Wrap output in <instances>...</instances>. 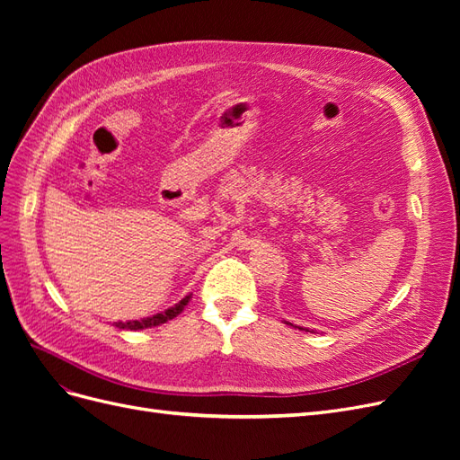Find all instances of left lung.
Listing matches in <instances>:
<instances>
[{
  "instance_id": "8db88e82",
  "label": "left lung",
  "mask_w": 460,
  "mask_h": 460,
  "mask_svg": "<svg viewBox=\"0 0 460 460\" xmlns=\"http://www.w3.org/2000/svg\"><path fill=\"white\" fill-rule=\"evenodd\" d=\"M286 324H289V326H294L291 323H286ZM294 328H299V330H305V328H301V326H294ZM305 332H309V330H305Z\"/></svg>"
}]
</instances>
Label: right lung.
Listing matches in <instances>:
<instances>
[{"label":"right lung","mask_w":460,"mask_h":460,"mask_svg":"<svg viewBox=\"0 0 460 460\" xmlns=\"http://www.w3.org/2000/svg\"><path fill=\"white\" fill-rule=\"evenodd\" d=\"M191 299V294L180 299L176 305H172V307H169L163 313H157L153 316H147V318H142V320H128V323H115L113 326H117L119 330H146V328H155V326H161L164 323H169V320L176 318L180 313L184 311L186 305L190 303Z\"/></svg>","instance_id":"1"}]
</instances>
